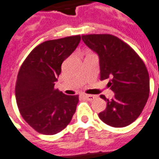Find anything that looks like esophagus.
Listing matches in <instances>:
<instances>
[{
  "instance_id": "1",
  "label": "esophagus",
  "mask_w": 159,
  "mask_h": 159,
  "mask_svg": "<svg viewBox=\"0 0 159 159\" xmlns=\"http://www.w3.org/2000/svg\"><path fill=\"white\" fill-rule=\"evenodd\" d=\"M84 98H85V99L89 100V101H92L94 98H96V96H94V95H88V94H84Z\"/></svg>"
}]
</instances>
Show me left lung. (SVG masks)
Returning a JSON list of instances; mask_svg holds the SVG:
<instances>
[{"label":"left lung","instance_id":"left-lung-1","mask_svg":"<svg viewBox=\"0 0 159 159\" xmlns=\"http://www.w3.org/2000/svg\"><path fill=\"white\" fill-rule=\"evenodd\" d=\"M84 43L97 53L100 63V79L111 78L108 86L115 93L106 109L98 114L112 127H125L141 114L150 93L146 66L133 48L115 35L92 34L82 35Z\"/></svg>","mask_w":159,"mask_h":159}]
</instances>
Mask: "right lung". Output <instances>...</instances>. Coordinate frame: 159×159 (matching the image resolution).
<instances>
[{
  "label": "right lung",
  "instance_id": "add662e5",
  "mask_svg": "<svg viewBox=\"0 0 159 159\" xmlns=\"http://www.w3.org/2000/svg\"><path fill=\"white\" fill-rule=\"evenodd\" d=\"M81 36L49 40L30 53L18 72L17 106L23 119L37 132L54 135L70 123L79 101L55 89L62 61L74 52Z\"/></svg>",
  "mask_w": 159,
  "mask_h": 159
}]
</instances>
